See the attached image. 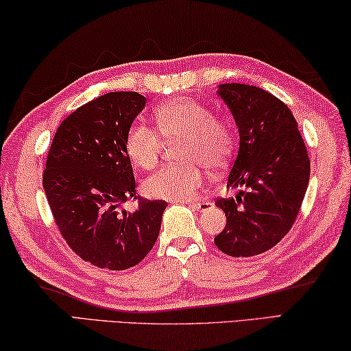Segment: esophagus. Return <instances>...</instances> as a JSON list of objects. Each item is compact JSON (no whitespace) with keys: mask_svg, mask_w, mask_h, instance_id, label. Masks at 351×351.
Returning <instances> with one entry per match:
<instances>
[{"mask_svg":"<svg viewBox=\"0 0 351 351\" xmlns=\"http://www.w3.org/2000/svg\"><path fill=\"white\" fill-rule=\"evenodd\" d=\"M189 208H193L194 211H206L210 210L213 204L210 200H197V202H189Z\"/></svg>","mask_w":351,"mask_h":351,"instance_id":"1","label":"esophagus"}]
</instances>
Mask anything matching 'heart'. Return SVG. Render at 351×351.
<instances>
[{"instance_id":"heart-1","label":"heart","mask_w":351,"mask_h":351,"mask_svg":"<svg viewBox=\"0 0 351 351\" xmlns=\"http://www.w3.org/2000/svg\"><path fill=\"white\" fill-rule=\"evenodd\" d=\"M156 129L138 123L129 128L125 147L131 162L141 169L157 165L166 143L180 145L182 165H166L143 182L151 199L183 202L204 185L205 171L219 172L228 166L236 149V128L230 119L213 114L210 106L189 97L158 104L154 110Z\"/></svg>"}]
</instances>
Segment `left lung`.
Returning <instances> with one entry per match:
<instances>
[{
    "label": "left lung",
    "mask_w": 351,
    "mask_h": 351,
    "mask_svg": "<svg viewBox=\"0 0 351 351\" xmlns=\"http://www.w3.org/2000/svg\"><path fill=\"white\" fill-rule=\"evenodd\" d=\"M239 129V152L226 188L236 197L216 202L226 216L216 247L232 257L262 254L296 220L310 180V160L291 110L278 97L250 84H220Z\"/></svg>",
    "instance_id": "1"
}]
</instances>
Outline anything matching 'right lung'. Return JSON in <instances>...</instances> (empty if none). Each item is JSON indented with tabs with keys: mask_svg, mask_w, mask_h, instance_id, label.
Segmentation results:
<instances>
[{
	"mask_svg": "<svg viewBox=\"0 0 351 351\" xmlns=\"http://www.w3.org/2000/svg\"><path fill=\"white\" fill-rule=\"evenodd\" d=\"M146 98L109 92L67 117L47 154L43 188L67 245L98 268L135 267L156 243L165 200L138 199L134 213L120 210L135 195L125 138Z\"/></svg>",
	"mask_w": 351,
	"mask_h": 351,
	"instance_id": "1",
	"label": "right lung"
}]
</instances>
